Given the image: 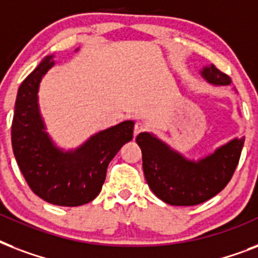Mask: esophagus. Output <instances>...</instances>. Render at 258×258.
I'll list each match as a JSON object with an SVG mask.
<instances>
[{
	"label": "esophagus",
	"mask_w": 258,
	"mask_h": 258,
	"mask_svg": "<svg viewBox=\"0 0 258 258\" xmlns=\"http://www.w3.org/2000/svg\"><path fill=\"white\" fill-rule=\"evenodd\" d=\"M143 130H145V124H143L142 121H137L135 125H134V137H137L138 134L142 133Z\"/></svg>",
	"instance_id": "esophagus-1"
}]
</instances>
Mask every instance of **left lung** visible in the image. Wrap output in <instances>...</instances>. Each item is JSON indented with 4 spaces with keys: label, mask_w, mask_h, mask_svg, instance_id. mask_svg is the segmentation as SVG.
<instances>
[{
    "label": "left lung",
    "mask_w": 258,
    "mask_h": 258,
    "mask_svg": "<svg viewBox=\"0 0 258 258\" xmlns=\"http://www.w3.org/2000/svg\"><path fill=\"white\" fill-rule=\"evenodd\" d=\"M201 78L212 86L232 80L216 67L205 66ZM236 91V88H233ZM245 138H234L198 161L188 159L151 133H141L143 172L155 196L172 206H192L217 196L229 183L240 161Z\"/></svg>",
    "instance_id": "left-lung-1"
}]
</instances>
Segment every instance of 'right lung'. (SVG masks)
Masks as SVG:
<instances>
[{
    "label": "right lung",
    "mask_w": 258,
    "mask_h": 258,
    "mask_svg": "<svg viewBox=\"0 0 258 258\" xmlns=\"http://www.w3.org/2000/svg\"><path fill=\"white\" fill-rule=\"evenodd\" d=\"M53 57L49 54L42 58L18 88L12 146L32 191L52 205L74 208L99 196L109 162L133 139L135 123L124 120L99 131L74 150L57 147L46 131L38 104L40 83L54 66Z\"/></svg>",
    "instance_id": "right-lung-1"
}]
</instances>
